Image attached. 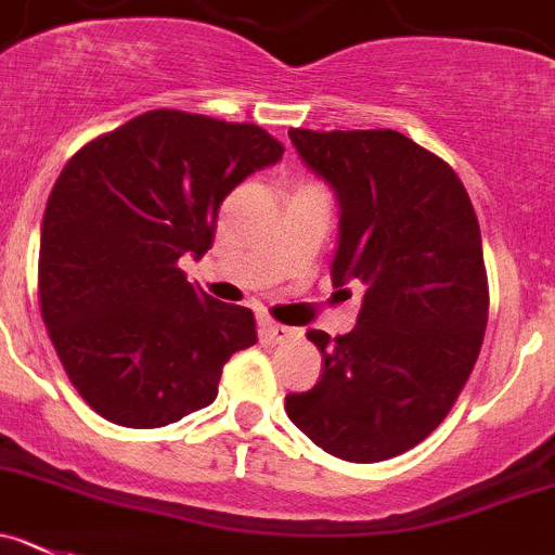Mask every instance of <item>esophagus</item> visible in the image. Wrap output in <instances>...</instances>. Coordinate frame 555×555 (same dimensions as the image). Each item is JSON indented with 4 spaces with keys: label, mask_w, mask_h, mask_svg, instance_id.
<instances>
[{
    "label": "esophagus",
    "mask_w": 555,
    "mask_h": 555,
    "mask_svg": "<svg viewBox=\"0 0 555 555\" xmlns=\"http://www.w3.org/2000/svg\"><path fill=\"white\" fill-rule=\"evenodd\" d=\"M260 336L268 345H284V341H293L298 336V331L287 328L282 323H273V320H262L260 323Z\"/></svg>",
    "instance_id": "esophagus-1"
}]
</instances>
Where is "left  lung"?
Instances as JSON below:
<instances>
[{
  "label": "left lung",
  "mask_w": 555,
  "mask_h": 555,
  "mask_svg": "<svg viewBox=\"0 0 555 555\" xmlns=\"http://www.w3.org/2000/svg\"><path fill=\"white\" fill-rule=\"evenodd\" d=\"M295 150L339 199L331 282L364 287L350 334L309 331L320 380L284 397L289 422L323 452L380 463L422 443L479 359L490 289L463 180L391 128H289Z\"/></svg>",
  "instance_id": "8db88e82"
}]
</instances>
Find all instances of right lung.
I'll list each match as a JSON object with an SVG mask.
<instances>
[{
  "label": "right lung",
  "instance_id": "obj_1",
  "mask_svg": "<svg viewBox=\"0 0 555 555\" xmlns=\"http://www.w3.org/2000/svg\"><path fill=\"white\" fill-rule=\"evenodd\" d=\"M284 144L254 122L155 108L76 150L40 230L46 331L81 400L122 427H167L219 395L257 341L251 309L191 284L224 196Z\"/></svg>",
  "mask_w": 555,
  "mask_h": 555
}]
</instances>
